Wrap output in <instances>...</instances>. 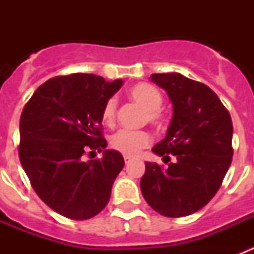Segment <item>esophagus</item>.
<instances>
[{"label":"esophagus","mask_w":254,"mask_h":254,"mask_svg":"<svg viewBox=\"0 0 254 254\" xmlns=\"http://www.w3.org/2000/svg\"><path fill=\"white\" fill-rule=\"evenodd\" d=\"M132 161V158L131 156H128V155H125V163L126 164H129Z\"/></svg>","instance_id":"34e87169"}]
</instances>
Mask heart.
Returning <instances> with one entry per match:
<instances>
[{
    "label": "heart",
    "mask_w": 254,
    "mask_h": 254,
    "mask_svg": "<svg viewBox=\"0 0 254 254\" xmlns=\"http://www.w3.org/2000/svg\"><path fill=\"white\" fill-rule=\"evenodd\" d=\"M128 95L134 103H137L141 108L147 112V120L152 125L160 126L163 117L160 108L163 105V95L160 91L150 84L134 85L128 90ZM117 102L111 98L105 102L102 111V120L107 125H112L116 120ZM151 142V136L145 131H129V129H120L112 136L111 145L113 149L118 150L125 155H136L141 149L149 146Z\"/></svg>",
    "instance_id": "heart-1"
}]
</instances>
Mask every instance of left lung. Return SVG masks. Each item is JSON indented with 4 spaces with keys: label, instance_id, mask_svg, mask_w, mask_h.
<instances>
[{
    "label": "left lung",
    "instance_id": "8db88e82",
    "mask_svg": "<svg viewBox=\"0 0 254 254\" xmlns=\"http://www.w3.org/2000/svg\"><path fill=\"white\" fill-rule=\"evenodd\" d=\"M150 80L167 91L173 105L167 134L152 152L174 160L165 169L146 161L141 192L163 216H187L210 202L232 164V118L201 82L178 72L152 73Z\"/></svg>",
    "mask_w": 254,
    "mask_h": 254
}]
</instances>
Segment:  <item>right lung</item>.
Segmentation results:
<instances>
[{
  "label": "right lung",
  "instance_id": "obj_1",
  "mask_svg": "<svg viewBox=\"0 0 254 254\" xmlns=\"http://www.w3.org/2000/svg\"><path fill=\"white\" fill-rule=\"evenodd\" d=\"M122 85L93 73L58 76L38 87L22 111L20 163L40 199L62 216L90 219L109 202L125 160L107 149L102 111ZM89 148L103 158L82 161Z\"/></svg>",
  "mask_w": 254,
  "mask_h": 254
}]
</instances>
